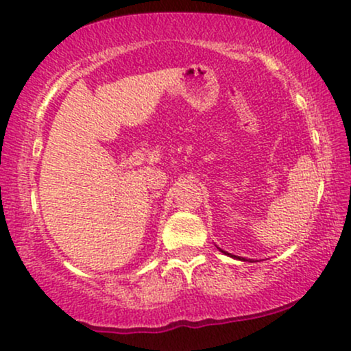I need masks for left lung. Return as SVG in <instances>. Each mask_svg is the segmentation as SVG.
I'll return each mask as SVG.
<instances>
[{
	"label": "left lung",
	"instance_id": "1",
	"mask_svg": "<svg viewBox=\"0 0 351 351\" xmlns=\"http://www.w3.org/2000/svg\"><path fill=\"white\" fill-rule=\"evenodd\" d=\"M219 248V247H217ZM219 250H221L222 253H226V255H229V256H232V258H237V260H242V261H248L247 258H243V256H235V255H232V253H227V252H223L222 248H219Z\"/></svg>",
	"mask_w": 351,
	"mask_h": 351
}]
</instances>
